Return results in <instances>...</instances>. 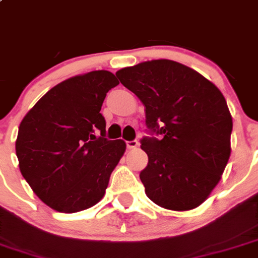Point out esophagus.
<instances>
[{
    "instance_id": "1",
    "label": "esophagus",
    "mask_w": 258,
    "mask_h": 258,
    "mask_svg": "<svg viewBox=\"0 0 258 258\" xmlns=\"http://www.w3.org/2000/svg\"><path fill=\"white\" fill-rule=\"evenodd\" d=\"M126 145H127V149H128V150H134V149H136L137 146H139V142H137V141H127Z\"/></svg>"
}]
</instances>
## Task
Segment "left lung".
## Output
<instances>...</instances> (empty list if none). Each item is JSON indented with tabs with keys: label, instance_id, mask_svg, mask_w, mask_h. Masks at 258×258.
I'll return each instance as SVG.
<instances>
[{
	"label": "left lung",
	"instance_id": "obj_1",
	"mask_svg": "<svg viewBox=\"0 0 258 258\" xmlns=\"http://www.w3.org/2000/svg\"><path fill=\"white\" fill-rule=\"evenodd\" d=\"M119 82L144 103L146 124L162 135L145 137L149 164L140 172L145 192L169 211H191L206 202L231 156L232 116L222 92L174 60L127 67Z\"/></svg>",
	"mask_w": 258,
	"mask_h": 258
}]
</instances>
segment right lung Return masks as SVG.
<instances>
[{
  "label": "right lung",
  "mask_w": 258,
  "mask_h": 258,
  "mask_svg": "<svg viewBox=\"0 0 258 258\" xmlns=\"http://www.w3.org/2000/svg\"><path fill=\"white\" fill-rule=\"evenodd\" d=\"M118 84L108 71L72 77L52 87L22 118L16 139L20 171L54 211L77 213L104 197L126 151L123 140L104 137L101 114L107 92Z\"/></svg>",
  "instance_id": "add662e5"
}]
</instances>
